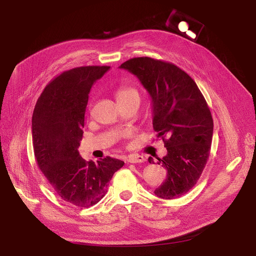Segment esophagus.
<instances>
[{"instance_id":"1","label":"esophagus","mask_w":256,"mask_h":256,"mask_svg":"<svg viewBox=\"0 0 256 256\" xmlns=\"http://www.w3.org/2000/svg\"><path fill=\"white\" fill-rule=\"evenodd\" d=\"M126 160L130 163H144L146 161V158L138 154H132V155H130Z\"/></svg>"}]
</instances>
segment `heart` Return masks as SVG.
Masks as SVG:
<instances>
[{
	"instance_id": "obj_1",
	"label": "heart",
	"mask_w": 256,
	"mask_h": 256,
	"mask_svg": "<svg viewBox=\"0 0 256 256\" xmlns=\"http://www.w3.org/2000/svg\"><path fill=\"white\" fill-rule=\"evenodd\" d=\"M118 100L128 99V98H138V91L130 86H122L118 88L116 92Z\"/></svg>"
}]
</instances>
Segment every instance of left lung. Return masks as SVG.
Here are the masks:
<instances>
[{
  "label": "left lung",
  "mask_w": 256,
  "mask_h": 256,
  "mask_svg": "<svg viewBox=\"0 0 256 256\" xmlns=\"http://www.w3.org/2000/svg\"><path fill=\"white\" fill-rule=\"evenodd\" d=\"M120 68L150 94L153 128L167 149L166 156L157 158L167 176L154 194L164 200L186 194L200 177L210 150L214 122L204 97L190 75L171 62L142 56ZM148 161L155 164L152 157Z\"/></svg>",
  "instance_id": "8db88e82"
}]
</instances>
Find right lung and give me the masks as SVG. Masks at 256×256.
<instances>
[{
  "label": "right lung",
  "mask_w": 256,
  "mask_h": 256,
  "mask_svg": "<svg viewBox=\"0 0 256 256\" xmlns=\"http://www.w3.org/2000/svg\"><path fill=\"white\" fill-rule=\"evenodd\" d=\"M109 68L88 66L62 72L46 85L32 116L33 151L40 169L62 200L80 208L96 204L124 165L112 157L86 161L78 151L90 90Z\"/></svg>",
  "instance_id": "add662e5"
}]
</instances>
